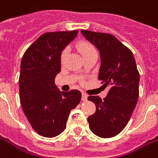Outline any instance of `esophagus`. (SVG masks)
I'll use <instances>...</instances> for the list:
<instances>
[{
	"mask_svg": "<svg viewBox=\"0 0 158 158\" xmlns=\"http://www.w3.org/2000/svg\"><path fill=\"white\" fill-rule=\"evenodd\" d=\"M87 100H88V95L86 94V93H84V92H83V93H82V101H86Z\"/></svg>",
	"mask_w": 158,
	"mask_h": 158,
	"instance_id": "esophagus-1",
	"label": "esophagus"
}]
</instances>
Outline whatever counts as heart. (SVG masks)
<instances>
[{
    "label": "heart",
    "mask_w": 158,
    "mask_h": 158,
    "mask_svg": "<svg viewBox=\"0 0 158 158\" xmlns=\"http://www.w3.org/2000/svg\"><path fill=\"white\" fill-rule=\"evenodd\" d=\"M77 48H78L79 52H80L82 56H83V57L91 54V53H92V52H96L94 47H93L90 43H88V42H84V41L79 42V43L78 44V45H77ZM66 50H65V51H63L62 53H61V61H63L64 58H65V57H66Z\"/></svg>",
    "instance_id": "obj_1"
}]
</instances>
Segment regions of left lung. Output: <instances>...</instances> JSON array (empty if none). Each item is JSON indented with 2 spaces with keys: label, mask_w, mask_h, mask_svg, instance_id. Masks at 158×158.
Masks as SVG:
<instances>
[{
  "label": "left lung",
  "mask_w": 158,
  "mask_h": 158,
  "mask_svg": "<svg viewBox=\"0 0 158 158\" xmlns=\"http://www.w3.org/2000/svg\"><path fill=\"white\" fill-rule=\"evenodd\" d=\"M81 33L99 51L98 79L110 88L104 100L88 97L96 105L95 114L88 118L89 128L101 138L114 137L127 124L138 101L139 74L135 60L131 51L112 35L86 30Z\"/></svg>",
  "instance_id": "1"
}]
</instances>
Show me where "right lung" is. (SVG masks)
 I'll return each mask as SVG.
<instances>
[{"label":"right lung","mask_w":158,"mask_h":158,"mask_svg":"<svg viewBox=\"0 0 158 158\" xmlns=\"http://www.w3.org/2000/svg\"><path fill=\"white\" fill-rule=\"evenodd\" d=\"M78 32L44 33L27 49L22 58L20 102L32 128L42 136L52 138L61 134L71 110L81 101L79 90L62 92L54 83L61 71V52Z\"/></svg>","instance_id":"obj_1"}]
</instances>
